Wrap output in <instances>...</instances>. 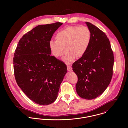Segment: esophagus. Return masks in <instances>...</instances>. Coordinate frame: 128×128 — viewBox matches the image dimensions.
Here are the masks:
<instances>
[{
	"label": "esophagus",
	"mask_w": 128,
	"mask_h": 128,
	"mask_svg": "<svg viewBox=\"0 0 128 128\" xmlns=\"http://www.w3.org/2000/svg\"><path fill=\"white\" fill-rule=\"evenodd\" d=\"M67 68H68V71L70 72V71L72 70V67H71L70 66H67Z\"/></svg>",
	"instance_id": "34e87169"
}]
</instances>
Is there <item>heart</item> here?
<instances>
[{
  "instance_id": "heart-1",
  "label": "heart",
  "mask_w": 128,
  "mask_h": 128,
  "mask_svg": "<svg viewBox=\"0 0 128 128\" xmlns=\"http://www.w3.org/2000/svg\"><path fill=\"white\" fill-rule=\"evenodd\" d=\"M91 38L89 28L84 26H68L58 31L55 40H51L49 47L51 54L56 58H60L66 49V54L63 58V62L70 65L77 56L84 55L88 50Z\"/></svg>"
}]
</instances>
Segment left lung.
I'll return each instance as SVG.
<instances>
[{"label": "left lung", "instance_id": "8db88e82", "mask_svg": "<svg viewBox=\"0 0 128 128\" xmlns=\"http://www.w3.org/2000/svg\"><path fill=\"white\" fill-rule=\"evenodd\" d=\"M91 38L88 50L72 64L78 77L76 90L81 98L94 99L106 89L111 81L114 56L110 40L100 29L89 22Z\"/></svg>", "mask_w": 128, "mask_h": 128}]
</instances>
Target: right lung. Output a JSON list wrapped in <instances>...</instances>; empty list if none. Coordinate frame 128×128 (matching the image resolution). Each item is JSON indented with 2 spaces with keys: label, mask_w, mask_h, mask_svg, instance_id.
Returning <instances> with one entry per match:
<instances>
[{
  "label": "right lung",
  "mask_w": 128,
  "mask_h": 128,
  "mask_svg": "<svg viewBox=\"0 0 128 128\" xmlns=\"http://www.w3.org/2000/svg\"><path fill=\"white\" fill-rule=\"evenodd\" d=\"M62 23L39 25L20 39L13 58L18 87L34 102L42 106L54 102L67 72L66 66L51 56L49 43Z\"/></svg>",
  "instance_id": "add662e5"
}]
</instances>
